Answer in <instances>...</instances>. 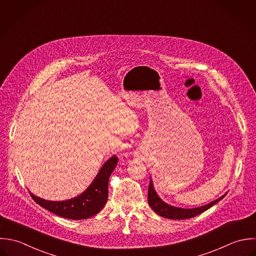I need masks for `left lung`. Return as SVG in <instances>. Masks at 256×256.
Wrapping results in <instances>:
<instances>
[{
  "instance_id": "obj_1",
  "label": "left lung",
  "mask_w": 256,
  "mask_h": 256,
  "mask_svg": "<svg viewBox=\"0 0 256 256\" xmlns=\"http://www.w3.org/2000/svg\"><path fill=\"white\" fill-rule=\"evenodd\" d=\"M226 194L228 192L222 194L220 198H218L204 206H198V208H176V206L168 204L158 196L157 192L155 190L152 178H150V184H149V188H148V202H149V206L152 208V210L156 214H158L159 216H161L163 218H167L170 220H186V218H194V216L204 212V210H208L214 204H216L220 200H222L226 196Z\"/></svg>"
}]
</instances>
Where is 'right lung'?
Listing matches in <instances>:
<instances>
[{
  "label": "right lung",
  "mask_w": 256,
  "mask_h": 256,
  "mask_svg": "<svg viewBox=\"0 0 256 256\" xmlns=\"http://www.w3.org/2000/svg\"><path fill=\"white\" fill-rule=\"evenodd\" d=\"M118 162L116 155L108 159L84 192L76 198L54 202L46 200L30 194L34 200L56 216L70 220H86L98 214L108 198V180Z\"/></svg>",
  "instance_id": "add662e5"
}]
</instances>
